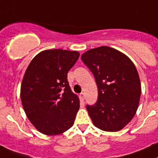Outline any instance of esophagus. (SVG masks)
<instances>
[{
	"mask_svg": "<svg viewBox=\"0 0 158 158\" xmlns=\"http://www.w3.org/2000/svg\"><path fill=\"white\" fill-rule=\"evenodd\" d=\"M80 97H81V99L82 101H83V100L85 99V94L84 93H81Z\"/></svg>",
	"mask_w": 158,
	"mask_h": 158,
	"instance_id": "esophagus-1",
	"label": "esophagus"
}]
</instances>
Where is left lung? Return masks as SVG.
Returning a JSON list of instances; mask_svg holds the SVG:
<instances>
[{"instance_id":"left-lung-1","label":"left lung","mask_w":158,"mask_h":158,"mask_svg":"<svg viewBox=\"0 0 158 158\" xmlns=\"http://www.w3.org/2000/svg\"><path fill=\"white\" fill-rule=\"evenodd\" d=\"M81 60L92 72L98 86V100L86 105L98 128L117 131L135 115L141 94L140 77L132 61L119 51L99 47L81 56Z\"/></svg>"}]
</instances>
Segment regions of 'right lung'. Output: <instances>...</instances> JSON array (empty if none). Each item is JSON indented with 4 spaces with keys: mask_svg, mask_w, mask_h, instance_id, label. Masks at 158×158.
Masks as SVG:
<instances>
[{
    "mask_svg": "<svg viewBox=\"0 0 158 158\" xmlns=\"http://www.w3.org/2000/svg\"><path fill=\"white\" fill-rule=\"evenodd\" d=\"M79 56L75 51H44L26 70L21 86L23 109L31 123L45 135H59L73 125L80 102L70 89L68 72Z\"/></svg>",
    "mask_w": 158,
    "mask_h": 158,
    "instance_id": "1",
    "label": "right lung"
}]
</instances>
